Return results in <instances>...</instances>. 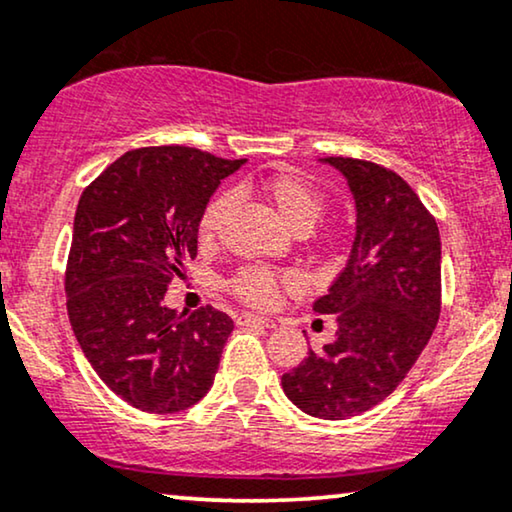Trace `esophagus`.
Segmentation results:
<instances>
[{
    "mask_svg": "<svg viewBox=\"0 0 512 512\" xmlns=\"http://www.w3.org/2000/svg\"><path fill=\"white\" fill-rule=\"evenodd\" d=\"M241 323L245 325H264V327H276V320L264 318V316H255V313H243Z\"/></svg>",
    "mask_w": 512,
    "mask_h": 512,
    "instance_id": "esophagus-1",
    "label": "esophagus"
}]
</instances>
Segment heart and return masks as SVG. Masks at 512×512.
<instances>
[{
    "label": "heart",
    "instance_id": "heart-1",
    "mask_svg": "<svg viewBox=\"0 0 512 512\" xmlns=\"http://www.w3.org/2000/svg\"><path fill=\"white\" fill-rule=\"evenodd\" d=\"M262 194L267 199L278 217L295 231V234H306L313 229L320 217L325 213V199L316 187L311 185L306 177L292 170H281V173L269 175L262 182ZM231 206H234V194L224 192L217 194L213 201L208 203L206 210L201 213L199 220V236L203 243H210L222 229L224 217L229 215ZM281 283H290L288 276H278L276 271L267 267H248L238 271L234 281H231V290L236 297L252 306L267 309L276 302L278 288Z\"/></svg>",
    "mask_w": 512,
    "mask_h": 512
}]
</instances>
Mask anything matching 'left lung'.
<instances>
[{
  "label": "left lung",
  "instance_id": "8db88e82",
  "mask_svg": "<svg viewBox=\"0 0 512 512\" xmlns=\"http://www.w3.org/2000/svg\"><path fill=\"white\" fill-rule=\"evenodd\" d=\"M356 203L346 267L313 311L337 337L283 374V391L318 419L358 417L395 391L440 318V231L414 189L377 163L327 156Z\"/></svg>",
  "mask_w": 512,
  "mask_h": 512
}]
</instances>
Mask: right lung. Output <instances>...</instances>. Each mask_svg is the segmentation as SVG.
<instances>
[{
  "instance_id": "add662e5",
  "label": "right lung",
  "mask_w": 512,
  "mask_h": 512,
  "mask_svg": "<svg viewBox=\"0 0 512 512\" xmlns=\"http://www.w3.org/2000/svg\"><path fill=\"white\" fill-rule=\"evenodd\" d=\"M243 163L194 147H142L81 194L67 316L98 377L142 412H182L213 386L234 320L213 306L177 313L163 297L196 257L210 196Z\"/></svg>"
}]
</instances>
